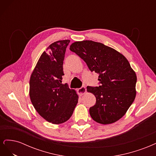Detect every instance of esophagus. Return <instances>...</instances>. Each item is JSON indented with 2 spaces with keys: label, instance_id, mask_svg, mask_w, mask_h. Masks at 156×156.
I'll return each mask as SVG.
<instances>
[{
  "label": "esophagus",
  "instance_id": "34e87169",
  "mask_svg": "<svg viewBox=\"0 0 156 156\" xmlns=\"http://www.w3.org/2000/svg\"><path fill=\"white\" fill-rule=\"evenodd\" d=\"M86 92H87V88H86L85 87H84V86L81 87V88H79L77 90V92H78V94H79L80 96L83 95V94H85Z\"/></svg>",
  "mask_w": 156,
  "mask_h": 156
}]
</instances>
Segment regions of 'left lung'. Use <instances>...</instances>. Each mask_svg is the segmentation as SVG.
<instances>
[{"instance_id": "8db88e82", "label": "left lung", "mask_w": 156, "mask_h": 156, "mask_svg": "<svg viewBox=\"0 0 156 156\" xmlns=\"http://www.w3.org/2000/svg\"><path fill=\"white\" fill-rule=\"evenodd\" d=\"M70 51L87 64L91 72L99 74V87H87L96 98L90 108L92 119L98 123L109 124L123 116L133 103L136 76L125 56L115 49L92 40L75 41Z\"/></svg>"}]
</instances>
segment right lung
Instances as JSON below:
<instances>
[{"mask_svg":"<svg viewBox=\"0 0 156 156\" xmlns=\"http://www.w3.org/2000/svg\"><path fill=\"white\" fill-rule=\"evenodd\" d=\"M70 40L51 44L41 54L30 79L29 95L38 114L54 124H62L72 116L78 95L62 84L63 63Z\"/></svg>","mask_w":156,"mask_h":156,"instance_id":"right-lung-1","label":"right lung"}]
</instances>
